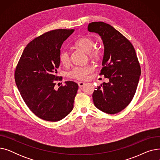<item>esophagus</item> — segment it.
Instances as JSON below:
<instances>
[{
    "instance_id": "34e87169",
    "label": "esophagus",
    "mask_w": 160,
    "mask_h": 160,
    "mask_svg": "<svg viewBox=\"0 0 160 160\" xmlns=\"http://www.w3.org/2000/svg\"><path fill=\"white\" fill-rule=\"evenodd\" d=\"M85 82H78V86L80 87V88H81V87H82V86H83L85 85Z\"/></svg>"
}]
</instances>
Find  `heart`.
I'll list each match as a JSON object with an SVG mask.
<instances>
[{
    "label": "heart",
    "instance_id": "b5f03b06",
    "mask_svg": "<svg viewBox=\"0 0 160 160\" xmlns=\"http://www.w3.org/2000/svg\"><path fill=\"white\" fill-rule=\"evenodd\" d=\"M74 45L78 47L83 51L87 52L89 56L95 60H98L100 57V51L97 48H94L95 41L89 37H82L74 42ZM60 61L63 65H67L70 62L69 52L67 49H63L60 53ZM94 70V67L91 65L74 67L68 72L67 76L70 78L79 80H86L88 75Z\"/></svg>",
    "mask_w": 160,
    "mask_h": 160
}]
</instances>
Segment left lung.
Returning a JSON list of instances; mask_svg holds the SVG:
<instances>
[{
  "instance_id": "obj_1",
  "label": "left lung",
  "mask_w": 160,
  "mask_h": 160,
  "mask_svg": "<svg viewBox=\"0 0 160 160\" xmlns=\"http://www.w3.org/2000/svg\"><path fill=\"white\" fill-rule=\"evenodd\" d=\"M88 30L102 38L104 52L100 75L109 79L94 91L93 103L104 113H117L130 103L137 89L141 67L136 50L128 39L107 23L91 22Z\"/></svg>"
}]
</instances>
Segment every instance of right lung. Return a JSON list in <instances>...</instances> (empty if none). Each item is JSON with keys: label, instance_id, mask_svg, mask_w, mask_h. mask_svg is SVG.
<instances>
[{"label": "right lung", "instance_id": "right-lung-1", "mask_svg": "<svg viewBox=\"0 0 160 160\" xmlns=\"http://www.w3.org/2000/svg\"><path fill=\"white\" fill-rule=\"evenodd\" d=\"M74 31L53 30L33 39L16 67L15 81L22 99L33 113L45 121H60L73 109L77 83L67 81L58 90L54 86L55 81L62 80L56 76L61 47Z\"/></svg>", "mask_w": 160, "mask_h": 160}]
</instances>
